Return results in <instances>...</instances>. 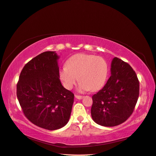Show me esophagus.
<instances>
[{"label": "esophagus", "mask_w": 156, "mask_h": 156, "mask_svg": "<svg viewBox=\"0 0 156 156\" xmlns=\"http://www.w3.org/2000/svg\"><path fill=\"white\" fill-rule=\"evenodd\" d=\"M75 97L77 99H78V100H81V99L83 98V96H78V95H75Z\"/></svg>", "instance_id": "esophagus-1"}]
</instances>
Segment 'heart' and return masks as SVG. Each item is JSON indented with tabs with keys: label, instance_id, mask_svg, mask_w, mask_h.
Returning <instances> with one entry per match:
<instances>
[{
	"label": "heart",
	"instance_id": "heart-1",
	"mask_svg": "<svg viewBox=\"0 0 156 156\" xmlns=\"http://www.w3.org/2000/svg\"><path fill=\"white\" fill-rule=\"evenodd\" d=\"M108 72V64L103 58L78 53L67 60L66 66L59 70V77L68 90L72 89L79 80V91L95 92L105 85Z\"/></svg>",
	"mask_w": 156,
	"mask_h": 156
}]
</instances>
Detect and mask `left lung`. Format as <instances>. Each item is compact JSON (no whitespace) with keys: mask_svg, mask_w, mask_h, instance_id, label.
Segmentation results:
<instances>
[{"mask_svg":"<svg viewBox=\"0 0 156 156\" xmlns=\"http://www.w3.org/2000/svg\"><path fill=\"white\" fill-rule=\"evenodd\" d=\"M111 74L105 85L92 96L91 108L93 120L106 127L121 124L128 119L139 95V80L128 64L115 57Z\"/></svg>","mask_w":156,"mask_h":156,"instance_id":"left-lung-1","label":"left lung"}]
</instances>
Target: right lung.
<instances>
[{
    "label": "right lung",
    "mask_w": 156,
    "mask_h": 156,
    "mask_svg": "<svg viewBox=\"0 0 156 156\" xmlns=\"http://www.w3.org/2000/svg\"><path fill=\"white\" fill-rule=\"evenodd\" d=\"M59 56L44 52L23 68L17 84V97L25 116L41 128L56 130L69 121L74 94L59 79Z\"/></svg>",
    "instance_id": "obj_1"
}]
</instances>
